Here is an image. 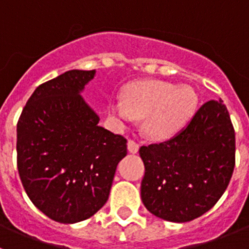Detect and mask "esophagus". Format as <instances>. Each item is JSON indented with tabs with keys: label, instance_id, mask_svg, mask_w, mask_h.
Wrapping results in <instances>:
<instances>
[{
	"label": "esophagus",
	"instance_id": "esophagus-1",
	"mask_svg": "<svg viewBox=\"0 0 249 249\" xmlns=\"http://www.w3.org/2000/svg\"><path fill=\"white\" fill-rule=\"evenodd\" d=\"M127 146H128V151L131 152V153H137L138 149H140V144H138L135 140H129Z\"/></svg>",
	"mask_w": 249,
	"mask_h": 249
}]
</instances>
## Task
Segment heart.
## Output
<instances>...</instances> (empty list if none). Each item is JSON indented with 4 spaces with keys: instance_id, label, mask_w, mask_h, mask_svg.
<instances>
[{
    "instance_id": "b5f03b06",
    "label": "heart",
    "mask_w": 249,
    "mask_h": 249,
    "mask_svg": "<svg viewBox=\"0 0 249 249\" xmlns=\"http://www.w3.org/2000/svg\"><path fill=\"white\" fill-rule=\"evenodd\" d=\"M197 106L198 94L191 86L147 80L127 86L123 100L109 103V113L120 126L142 118V128L149 138L167 140L186 126Z\"/></svg>"
}]
</instances>
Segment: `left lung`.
I'll use <instances>...</instances> for the list:
<instances>
[{
    "label": "left lung",
    "mask_w": 249,
    "mask_h": 249,
    "mask_svg": "<svg viewBox=\"0 0 249 249\" xmlns=\"http://www.w3.org/2000/svg\"><path fill=\"white\" fill-rule=\"evenodd\" d=\"M141 197L152 214L190 222L222 197L236 164V133L226 105L208 101L171 140L140 148Z\"/></svg>",
    "instance_id": "8db88e82"
}]
</instances>
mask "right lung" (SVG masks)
<instances>
[{
  "mask_svg": "<svg viewBox=\"0 0 249 249\" xmlns=\"http://www.w3.org/2000/svg\"><path fill=\"white\" fill-rule=\"evenodd\" d=\"M94 71L72 70L39 85L17 122V168L32 203L61 223L85 221L108 199L122 135L98 126L80 91Z\"/></svg>",
  "mask_w": 249,
  "mask_h": 249,
  "instance_id": "1",
  "label": "right lung"
}]
</instances>
